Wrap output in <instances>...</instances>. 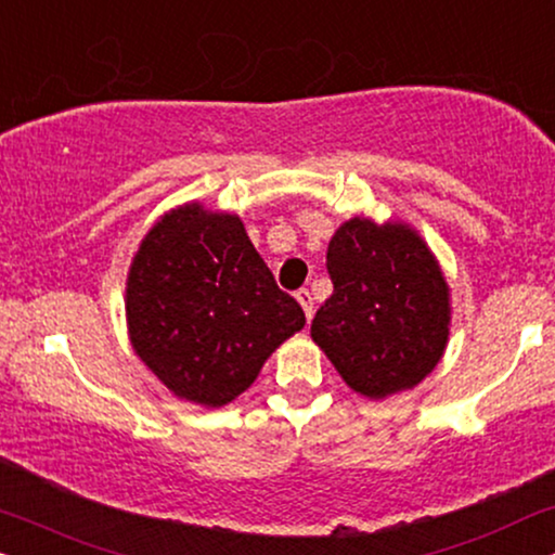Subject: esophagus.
<instances>
[{
	"label": "esophagus",
	"instance_id": "34e87169",
	"mask_svg": "<svg viewBox=\"0 0 555 555\" xmlns=\"http://www.w3.org/2000/svg\"><path fill=\"white\" fill-rule=\"evenodd\" d=\"M297 299H299L301 309H305L307 320H312V312H314V299H312V294H309V289H299V292H297Z\"/></svg>",
	"mask_w": 555,
	"mask_h": 555
}]
</instances>
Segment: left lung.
<instances>
[{"mask_svg": "<svg viewBox=\"0 0 555 555\" xmlns=\"http://www.w3.org/2000/svg\"><path fill=\"white\" fill-rule=\"evenodd\" d=\"M327 273L312 339L347 386L386 398L424 380L449 337V289L426 243L405 225L352 218L332 235Z\"/></svg>", "mask_w": 555, "mask_h": 555, "instance_id": "obj_1", "label": "left lung"}]
</instances>
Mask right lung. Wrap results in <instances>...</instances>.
<instances>
[{"mask_svg": "<svg viewBox=\"0 0 555 555\" xmlns=\"http://www.w3.org/2000/svg\"><path fill=\"white\" fill-rule=\"evenodd\" d=\"M131 345L175 396L223 405L256 380L266 358L305 327V312L235 216L201 205L152 228L131 263Z\"/></svg>", "mask_w": 555, "mask_h": 555, "instance_id": "1", "label": "right lung"}]
</instances>
